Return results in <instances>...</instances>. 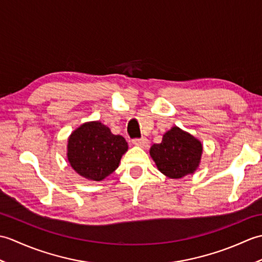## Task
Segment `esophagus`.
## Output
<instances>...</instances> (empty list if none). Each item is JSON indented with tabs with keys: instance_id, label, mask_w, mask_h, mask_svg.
Listing matches in <instances>:
<instances>
[{
	"instance_id": "34e87169",
	"label": "esophagus",
	"mask_w": 262,
	"mask_h": 262,
	"mask_svg": "<svg viewBox=\"0 0 262 262\" xmlns=\"http://www.w3.org/2000/svg\"><path fill=\"white\" fill-rule=\"evenodd\" d=\"M133 143L135 144V145L137 146H141V147H144L146 148L148 146V140L145 137H142V138H136V140L133 141Z\"/></svg>"
}]
</instances>
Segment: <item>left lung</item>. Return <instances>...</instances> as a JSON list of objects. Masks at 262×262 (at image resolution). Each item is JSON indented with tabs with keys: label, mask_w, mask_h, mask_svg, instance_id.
<instances>
[{
	"label": "left lung",
	"mask_w": 262,
	"mask_h": 262,
	"mask_svg": "<svg viewBox=\"0 0 262 262\" xmlns=\"http://www.w3.org/2000/svg\"><path fill=\"white\" fill-rule=\"evenodd\" d=\"M202 153V143L178 127L166 132L162 142L153 144L149 149L158 169L172 179L193 173L198 168Z\"/></svg>",
	"instance_id": "obj_1"
}]
</instances>
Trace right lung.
Returning a JSON list of instances; mask_svg holds the SVG:
<instances>
[{
  "label": "right lung",
  "instance_id": "obj_1",
  "mask_svg": "<svg viewBox=\"0 0 262 262\" xmlns=\"http://www.w3.org/2000/svg\"><path fill=\"white\" fill-rule=\"evenodd\" d=\"M127 148L125 138L114 135L100 121L85 122L69 138L68 159L80 176L100 181L118 168Z\"/></svg>",
  "mask_w": 262,
  "mask_h": 262
}]
</instances>
